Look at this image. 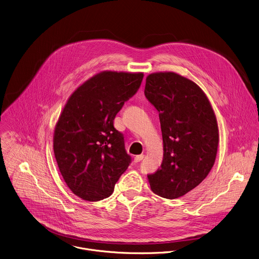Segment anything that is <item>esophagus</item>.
I'll use <instances>...</instances> for the list:
<instances>
[{"label":"esophagus","instance_id":"esophagus-1","mask_svg":"<svg viewBox=\"0 0 259 259\" xmlns=\"http://www.w3.org/2000/svg\"><path fill=\"white\" fill-rule=\"evenodd\" d=\"M144 158V155L143 154H141V155H137L135 158H134V161L136 162V163H138V162H140V161H142V159Z\"/></svg>","mask_w":259,"mask_h":259}]
</instances>
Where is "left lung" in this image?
I'll return each instance as SVG.
<instances>
[{"mask_svg":"<svg viewBox=\"0 0 259 259\" xmlns=\"http://www.w3.org/2000/svg\"><path fill=\"white\" fill-rule=\"evenodd\" d=\"M144 94L159 112L164 151L160 168L147 177L155 194L175 199L198 186L214 164L216 117L203 91L173 72L150 74Z\"/></svg>","mask_w":259,"mask_h":259,"instance_id":"left-lung-1","label":"left lung"}]
</instances>
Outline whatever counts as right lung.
Returning <instances> with one entry per match:
<instances>
[{
  "label": "right lung",
  "mask_w": 259,
  "mask_h": 259,
  "mask_svg": "<svg viewBox=\"0 0 259 259\" xmlns=\"http://www.w3.org/2000/svg\"><path fill=\"white\" fill-rule=\"evenodd\" d=\"M143 73L105 71L69 98L54 132V154L71 191L87 201L109 197L132 159L114 119L141 86Z\"/></svg>",
  "instance_id": "add662e5"
}]
</instances>
